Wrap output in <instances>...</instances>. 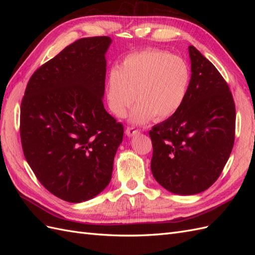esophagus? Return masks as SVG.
Segmentation results:
<instances>
[{"label": "esophagus", "mask_w": 255, "mask_h": 255, "mask_svg": "<svg viewBox=\"0 0 255 255\" xmlns=\"http://www.w3.org/2000/svg\"><path fill=\"white\" fill-rule=\"evenodd\" d=\"M138 133H139V129H136V128H132V127H128L127 129H126V134L128 137H132V136H134V135H136Z\"/></svg>", "instance_id": "esophagus-1"}]
</instances>
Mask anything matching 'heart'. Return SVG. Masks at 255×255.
Segmentation results:
<instances>
[{
    "instance_id": "b5f03b06",
    "label": "heart",
    "mask_w": 255,
    "mask_h": 255,
    "mask_svg": "<svg viewBox=\"0 0 255 255\" xmlns=\"http://www.w3.org/2000/svg\"><path fill=\"white\" fill-rule=\"evenodd\" d=\"M190 81V68L183 58L156 49L138 51L128 54L111 71L106 84L107 101L112 112L123 117L135 98L130 121L136 125L152 118L160 121L180 110Z\"/></svg>"
}]
</instances>
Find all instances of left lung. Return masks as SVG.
Instances as JSON below:
<instances>
[{"instance_id":"left-lung-1","label":"left lung","mask_w":255,"mask_h":255,"mask_svg":"<svg viewBox=\"0 0 255 255\" xmlns=\"http://www.w3.org/2000/svg\"><path fill=\"white\" fill-rule=\"evenodd\" d=\"M191 81L180 110L149 132L152 174L177 195H196L217 181L232 152L236 111L229 85L189 45Z\"/></svg>"}]
</instances>
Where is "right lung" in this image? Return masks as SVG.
<instances>
[{
    "mask_svg": "<svg viewBox=\"0 0 255 255\" xmlns=\"http://www.w3.org/2000/svg\"><path fill=\"white\" fill-rule=\"evenodd\" d=\"M107 36L81 38L30 76L21 102L20 136L44 188L67 202L99 195L112 179L123 126L103 105Z\"/></svg>",
    "mask_w": 255,
    "mask_h": 255,
    "instance_id": "add662e5",
    "label": "right lung"
}]
</instances>
